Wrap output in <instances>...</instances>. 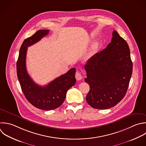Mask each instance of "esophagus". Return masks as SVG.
I'll use <instances>...</instances> for the list:
<instances>
[{
  "label": "esophagus",
  "mask_w": 146,
  "mask_h": 146,
  "mask_svg": "<svg viewBox=\"0 0 146 146\" xmlns=\"http://www.w3.org/2000/svg\"><path fill=\"white\" fill-rule=\"evenodd\" d=\"M75 78H76L77 80H80L82 79V76L81 74L79 72L77 71L75 74Z\"/></svg>",
  "instance_id": "esophagus-1"
}]
</instances>
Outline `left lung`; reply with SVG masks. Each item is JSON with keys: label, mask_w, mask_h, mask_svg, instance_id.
I'll list each match as a JSON object with an SVG mask.
<instances>
[{"label": "left lung", "mask_w": 146, "mask_h": 146, "mask_svg": "<svg viewBox=\"0 0 146 146\" xmlns=\"http://www.w3.org/2000/svg\"><path fill=\"white\" fill-rule=\"evenodd\" d=\"M84 69V80L90 88L86 98L88 104L100 110L115 106L124 97L132 73L127 43L114 30L111 42L88 59Z\"/></svg>", "instance_id": "obj_1"}]
</instances>
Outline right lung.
Listing matches in <instances>:
<instances>
[{
  "mask_svg": "<svg viewBox=\"0 0 146 146\" xmlns=\"http://www.w3.org/2000/svg\"><path fill=\"white\" fill-rule=\"evenodd\" d=\"M48 30H40L26 39L20 48L17 63V71L22 90L28 101L42 110H51L60 106L66 98L67 91L76 83V69L72 68L45 86L35 83L26 69L27 47L39 42L49 33Z\"/></svg>",
  "mask_w": 146,
  "mask_h": 146,
  "instance_id": "right-lung-1",
  "label": "right lung"
}]
</instances>
